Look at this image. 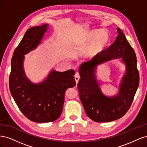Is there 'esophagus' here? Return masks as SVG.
Returning a JSON list of instances; mask_svg holds the SVG:
<instances>
[{
	"label": "esophagus",
	"instance_id": "esophagus-1",
	"mask_svg": "<svg viewBox=\"0 0 147 147\" xmlns=\"http://www.w3.org/2000/svg\"><path fill=\"white\" fill-rule=\"evenodd\" d=\"M80 75H79V74L77 73L75 75V82H76L77 84H78V81H79V80H80Z\"/></svg>",
	"mask_w": 147,
	"mask_h": 147
}]
</instances>
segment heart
I'll return each instance as SVG.
<instances>
[{
  "label": "heart",
  "mask_w": 147,
  "mask_h": 147,
  "mask_svg": "<svg viewBox=\"0 0 147 147\" xmlns=\"http://www.w3.org/2000/svg\"><path fill=\"white\" fill-rule=\"evenodd\" d=\"M111 36L109 32L99 29L89 31L81 39L80 45L84 48L83 55L89 59H94L103 53L109 46Z\"/></svg>",
  "instance_id": "b5f03b06"
}]
</instances>
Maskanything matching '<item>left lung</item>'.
<instances>
[{
  "label": "left lung",
  "mask_w": 147,
  "mask_h": 147,
  "mask_svg": "<svg viewBox=\"0 0 147 147\" xmlns=\"http://www.w3.org/2000/svg\"><path fill=\"white\" fill-rule=\"evenodd\" d=\"M118 35L107 50L96 58L82 64L77 84L80 99L87 116L95 122H110L123 117L129 109L139 84V74L134 49L125 35L117 28ZM121 59L126 73L117 95L107 97L102 93L96 78L97 65L112 59Z\"/></svg>",
  "instance_id": "left-lung-1"
}]
</instances>
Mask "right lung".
Here are the masks:
<instances>
[{
	"mask_svg": "<svg viewBox=\"0 0 147 147\" xmlns=\"http://www.w3.org/2000/svg\"><path fill=\"white\" fill-rule=\"evenodd\" d=\"M48 24L31 28L26 31L13 53L9 77L10 91L21 112L36 123L54 121L61 115L65 91L76 83L75 72L70 69L60 72L51 70L47 77L34 83L25 74L24 55L36 48L47 30Z\"/></svg>",
	"mask_w": 147,
	"mask_h": 147,
	"instance_id": "add662e5",
	"label": "right lung"
}]
</instances>
